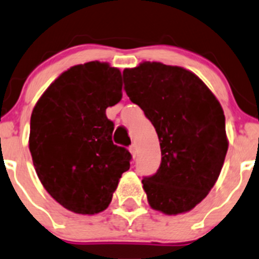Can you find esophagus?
Segmentation results:
<instances>
[{
  "label": "esophagus",
  "mask_w": 259,
  "mask_h": 259,
  "mask_svg": "<svg viewBox=\"0 0 259 259\" xmlns=\"http://www.w3.org/2000/svg\"><path fill=\"white\" fill-rule=\"evenodd\" d=\"M129 150H130V153H132L133 157L135 158V155H137V152H138V150H137V145L132 144V145H130V147H129Z\"/></svg>",
  "instance_id": "obj_1"
}]
</instances>
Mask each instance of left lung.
I'll list each match as a JSON object with an SVG mask.
<instances>
[{
	"mask_svg": "<svg viewBox=\"0 0 259 259\" xmlns=\"http://www.w3.org/2000/svg\"><path fill=\"white\" fill-rule=\"evenodd\" d=\"M124 90L158 134L162 160L143 177L154 210L190 211L207 196L228 152L225 116L206 84L181 67L144 62L122 72Z\"/></svg>",
	"mask_w": 259,
	"mask_h": 259,
	"instance_id": "8db88e82",
	"label": "left lung"
}]
</instances>
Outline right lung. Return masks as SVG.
I'll return each instance as SVG.
<instances>
[{
	"label": "right lung",
	"instance_id": "obj_1",
	"mask_svg": "<svg viewBox=\"0 0 259 259\" xmlns=\"http://www.w3.org/2000/svg\"><path fill=\"white\" fill-rule=\"evenodd\" d=\"M121 73L89 62L60 74L35 105L29 148L40 182L63 207L82 215L111 202L132 154L112 143L106 109L121 100Z\"/></svg>",
	"mask_w": 259,
	"mask_h": 259
}]
</instances>
